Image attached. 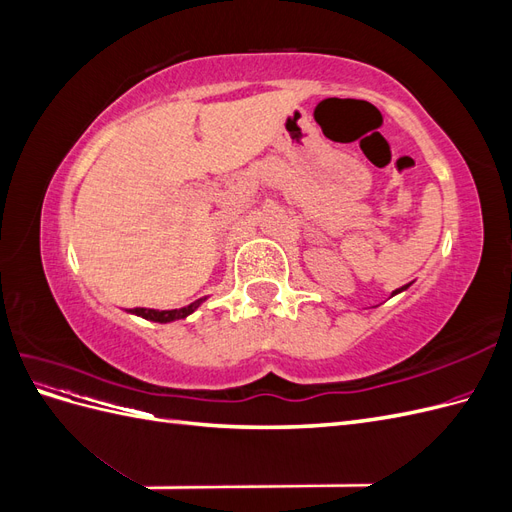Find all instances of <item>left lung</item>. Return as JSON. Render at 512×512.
Wrapping results in <instances>:
<instances>
[{
	"instance_id": "obj_1",
	"label": "left lung",
	"mask_w": 512,
	"mask_h": 512,
	"mask_svg": "<svg viewBox=\"0 0 512 512\" xmlns=\"http://www.w3.org/2000/svg\"><path fill=\"white\" fill-rule=\"evenodd\" d=\"M406 288H408V284H406V286H401V288H397L393 294H397V292H401V290H406Z\"/></svg>"
}]
</instances>
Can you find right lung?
I'll return each mask as SVG.
<instances>
[{
	"label": "right lung",
	"instance_id": "1",
	"mask_svg": "<svg viewBox=\"0 0 512 512\" xmlns=\"http://www.w3.org/2000/svg\"><path fill=\"white\" fill-rule=\"evenodd\" d=\"M198 303L200 301H196L188 307H181V309H168V312H160V309H145V307H134V309H130V312L136 316H143L147 320H153V322H173V320L190 316Z\"/></svg>",
	"mask_w": 512,
	"mask_h": 512
}]
</instances>
